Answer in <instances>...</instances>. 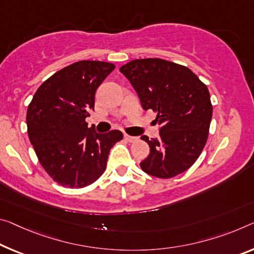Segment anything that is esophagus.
Instances as JSON below:
<instances>
[{
  "label": "esophagus",
  "mask_w": 254,
  "mask_h": 254,
  "mask_svg": "<svg viewBox=\"0 0 254 254\" xmlns=\"http://www.w3.org/2000/svg\"><path fill=\"white\" fill-rule=\"evenodd\" d=\"M124 139H126L127 141H128V142L136 141V136H132V135H128V134H124Z\"/></svg>",
  "instance_id": "1"
}]
</instances>
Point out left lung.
Wrapping results in <instances>:
<instances>
[{
    "mask_svg": "<svg viewBox=\"0 0 254 254\" xmlns=\"http://www.w3.org/2000/svg\"><path fill=\"white\" fill-rule=\"evenodd\" d=\"M144 111L157 113L159 139L141 136L150 154L141 170L171 179L189 170L206 146L212 118L206 84L189 67L162 59L133 60L121 66Z\"/></svg>",
    "mask_w": 254,
    "mask_h": 254,
    "instance_id": "8db88e82",
    "label": "left lung"
}]
</instances>
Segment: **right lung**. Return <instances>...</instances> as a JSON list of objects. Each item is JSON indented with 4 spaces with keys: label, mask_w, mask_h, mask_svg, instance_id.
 Instances as JSON below:
<instances>
[{
    "label": "right lung",
    "mask_w": 254,
    "mask_h": 254,
    "mask_svg": "<svg viewBox=\"0 0 254 254\" xmlns=\"http://www.w3.org/2000/svg\"><path fill=\"white\" fill-rule=\"evenodd\" d=\"M115 69L112 63L79 61L45 80L27 111V132L44 170L63 187L80 189L106 170L108 154L123 133L99 134L86 122L95 92Z\"/></svg>",
    "instance_id": "add662e5"
}]
</instances>
